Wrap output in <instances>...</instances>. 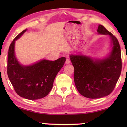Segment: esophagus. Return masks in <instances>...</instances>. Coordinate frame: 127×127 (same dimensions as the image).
Listing matches in <instances>:
<instances>
[{"label": "esophagus", "instance_id": "34e87169", "mask_svg": "<svg viewBox=\"0 0 127 127\" xmlns=\"http://www.w3.org/2000/svg\"><path fill=\"white\" fill-rule=\"evenodd\" d=\"M66 64H70V59L69 58H67L66 60Z\"/></svg>", "mask_w": 127, "mask_h": 127}]
</instances>
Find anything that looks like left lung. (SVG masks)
I'll return each mask as SVG.
<instances>
[{"mask_svg":"<svg viewBox=\"0 0 127 127\" xmlns=\"http://www.w3.org/2000/svg\"><path fill=\"white\" fill-rule=\"evenodd\" d=\"M98 32L109 34L112 50L108 57L93 61L85 55H71L74 66V80L78 91L87 98L97 99L107 96L113 91L120 76L122 61L119 41L103 25H99Z\"/></svg>","mask_w":127,"mask_h":127,"instance_id":"8db88e82","label":"left lung"}]
</instances>
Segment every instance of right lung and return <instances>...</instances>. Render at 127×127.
<instances>
[{"mask_svg": "<svg viewBox=\"0 0 127 127\" xmlns=\"http://www.w3.org/2000/svg\"><path fill=\"white\" fill-rule=\"evenodd\" d=\"M26 31H22L10 44L7 72L19 96L29 100L39 99L46 96L51 90L55 77L63 67L66 58L63 57L55 61L43 60L29 66L21 65L15 57L14 44Z\"/></svg>", "mask_w": 127, "mask_h": 127, "instance_id": "1", "label": "right lung"}]
</instances>
